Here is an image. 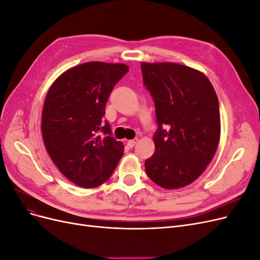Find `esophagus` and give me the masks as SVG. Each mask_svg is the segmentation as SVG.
Masks as SVG:
<instances>
[{
    "mask_svg": "<svg viewBox=\"0 0 260 260\" xmlns=\"http://www.w3.org/2000/svg\"><path fill=\"white\" fill-rule=\"evenodd\" d=\"M138 142V139H132V140H129L128 142H127V145L130 147V148H132L133 146L136 145V143Z\"/></svg>",
    "mask_w": 260,
    "mask_h": 260,
    "instance_id": "obj_1",
    "label": "esophagus"
}]
</instances>
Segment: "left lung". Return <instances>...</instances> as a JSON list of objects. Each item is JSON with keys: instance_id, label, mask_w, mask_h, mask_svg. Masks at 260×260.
Returning <instances> with one entry per match:
<instances>
[{"instance_id": "left-lung-1", "label": "left lung", "mask_w": 260, "mask_h": 260, "mask_svg": "<svg viewBox=\"0 0 260 260\" xmlns=\"http://www.w3.org/2000/svg\"><path fill=\"white\" fill-rule=\"evenodd\" d=\"M143 83L155 104V153L145 171L164 188L198 179L215 156L220 137L217 94L201 72L175 62H142Z\"/></svg>"}]
</instances>
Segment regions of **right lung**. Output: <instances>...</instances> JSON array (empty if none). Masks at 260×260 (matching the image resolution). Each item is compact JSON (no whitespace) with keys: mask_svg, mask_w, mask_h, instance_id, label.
I'll list each match as a JSON object with an SVG mask.
<instances>
[{"mask_svg":"<svg viewBox=\"0 0 260 260\" xmlns=\"http://www.w3.org/2000/svg\"><path fill=\"white\" fill-rule=\"evenodd\" d=\"M129 72L123 64L84 62L52 84L42 113L43 141L59 171L81 187H96L111 178L123 145L103 123L116 83Z\"/></svg>","mask_w":260,"mask_h":260,"instance_id":"obj_1","label":"right lung"}]
</instances>
